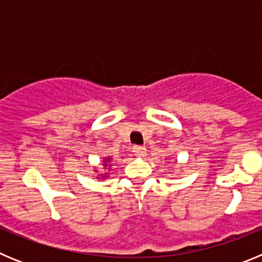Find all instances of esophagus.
<instances>
[{"instance_id":"34e87169","label":"esophagus","mask_w":262,"mask_h":262,"mask_svg":"<svg viewBox=\"0 0 262 262\" xmlns=\"http://www.w3.org/2000/svg\"><path fill=\"white\" fill-rule=\"evenodd\" d=\"M133 152L135 154V156L144 157L147 155V148L143 147V145H134Z\"/></svg>"}]
</instances>
